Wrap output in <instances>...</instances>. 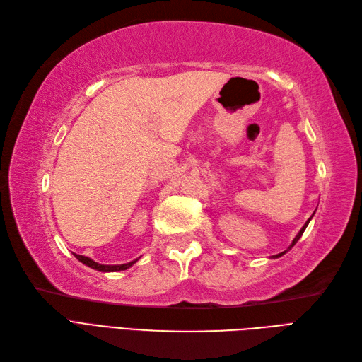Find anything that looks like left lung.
<instances>
[{"mask_svg": "<svg viewBox=\"0 0 362 362\" xmlns=\"http://www.w3.org/2000/svg\"><path fill=\"white\" fill-rule=\"evenodd\" d=\"M308 223H310V219H308V221H307V223H305V226H304V227H302V228H300V231H299V233H298V235H296V238H295V239H293V242H291V245H290V248H291V247H293V245H295V243H296V242H298V240H299V238H300V236H302V233H304V231H305V228H307V226H308ZM290 248H288V250H290ZM283 254H286V251H284V252H281V254H276V255H275V257H281V255H283Z\"/></svg>", "mask_w": 362, "mask_h": 362, "instance_id": "1", "label": "left lung"}]
</instances>
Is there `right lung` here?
Returning <instances> with one entry per match:
<instances>
[{"instance_id": "add662e5", "label": "right lung", "mask_w": 362, "mask_h": 362, "mask_svg": "<svg viewBox=\"0 0 362 362\" xmlns=\"http://www.w3.org/2000/svg\"><path fill=\"white\" fill-rule=\"evenodd\" d=\"M75 257H76L81 263H84V264L93 267V269L100 271V272H117V271H124V269H127V267H131V266L138 260V259H136V260H134V262L124 263V264H114V266H110V264H99V263H96V262H93L91 259L86 257V255L75 254Z\"/></svg>"}]
</instances>
